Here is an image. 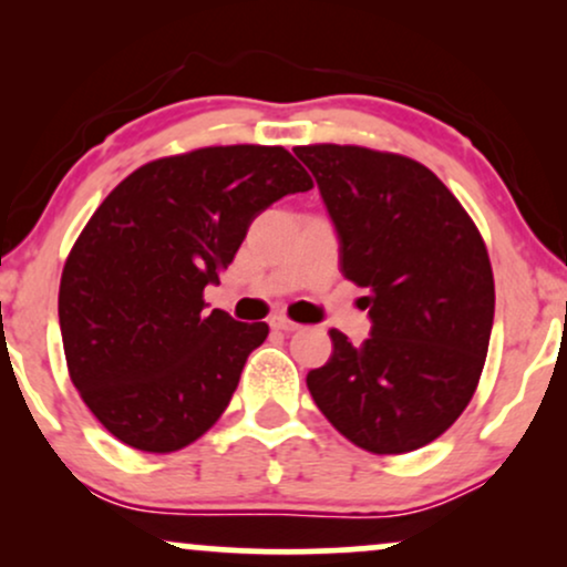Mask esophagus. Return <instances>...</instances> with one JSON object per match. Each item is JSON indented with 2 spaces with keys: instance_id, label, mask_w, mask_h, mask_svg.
<instances>
[{
  "instance_id": "esophagus-1",
  "label": "esophagus",
  "mask_w": 567,
  "mask_h": 567,
  "mask_svg": "<svg viewBox=\"0 0 567 567\" xmlns=\"http://www.w3.org/2000/svg\"><path fill=\"white\" fill-rule=\"evenodd\" d=\"M271 328L282 330V333H292V330H298V328H301V324L288 320V317H275V320H271Z\"/></svg>"
}]
</instances>
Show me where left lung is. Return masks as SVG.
Instances as JSON below:
<instances>
[{"label": "left lung", "mask_w": 567, "mask_h": 567, "mask_svg": "<svg viewBox=\"0 0 567 567\" xmlns=\"http://www.w3.org/2000/svg\"><path fill=\"white\" fill-rule=\"evenodd\" d=\"M368 288L370 338L330 330L333 354L306 386L343 437L379 455L419 451L470 405L491 343L496 288L485 243L421 162L365 146H296Z\"/></svg>", "instance_id": "obj_1"}]
</instances>
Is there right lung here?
Returning <instances> with one entry per match:
<instances>
[{
    "mask_svg": "<svg viewBox=\"0 0 567 567\" xmlns=\"http://www.w3.org/2000/svg\"><path fill=\"white\" fill-rule=\"evenodd\" d=\"M309 173L282 146H207L148 162L101 202L58 292L74 386L116 440L143 453L192 445L220 419L266 322L205 309L252 218Z\"/></svg>",
    "mask_w": 567,
    "mask_h": 567,
    "instance_id": "right-lung-1",
    "label": "right lung"
}]
</instances>
